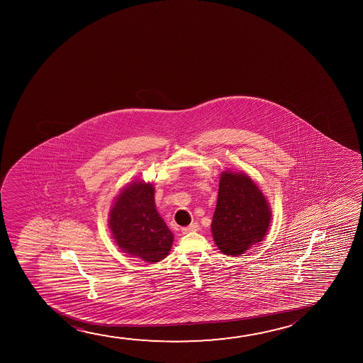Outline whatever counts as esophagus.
Masks as SVG:
<instances>
[{
    "label": "esophagus",
    "instance_id": "34e87169",
    "mask_svg": "<svg viewBox=\"0 0 363 363\" xmlns=\"http://www.w3.org/2000/svg\"><path fill=\"white\" fill-rule=\"evenodd\" d=\"M199 225L197 222H194V223L189 224L187 227H184V228L181 229L182 230V233H189V232H196V230H199Z\"/></svg>",
    "mask_w": 363,
    "mask_h": 363
}]
</instances>
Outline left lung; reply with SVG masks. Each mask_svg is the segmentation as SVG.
Masks as SVG:
<instances>
[{"mask_svg": "<svg viewBox=\"0 0 363 363\" xmlns=\"http://www.w3.org/2000/svg\"><path fill=\"white\" fill-rule=\"evenodd\" d=\"M270 217L267 199L248 176L222 174L211 224L214 242L222 253L240 255L253 244L262 242Z\"/></svg>", "mask_w": 363, "mask_h": 363, "instance_id": "1", "label": "left lung"}]
</instances>
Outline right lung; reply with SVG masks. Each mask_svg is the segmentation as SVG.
Wrapping results in <instances>:
<instances>
[{
	"label": "right lung",
	"instance_id": "right-lung-1",
	"mask_svg": "<svg viewBox=\"0 0 363 363\" xmlns=\"http://www.w3.org/2000/svg\"><path fill=\"white\" fill-rule=\"evenodd\" d=\"M154 192L152 184L134 182L110 211V229L120 249L147 263L162 260L174 242V234L155 208Z\"/></svg>",
	"mask_w": 363,
	"mask_h": 363
}]
</instances>
